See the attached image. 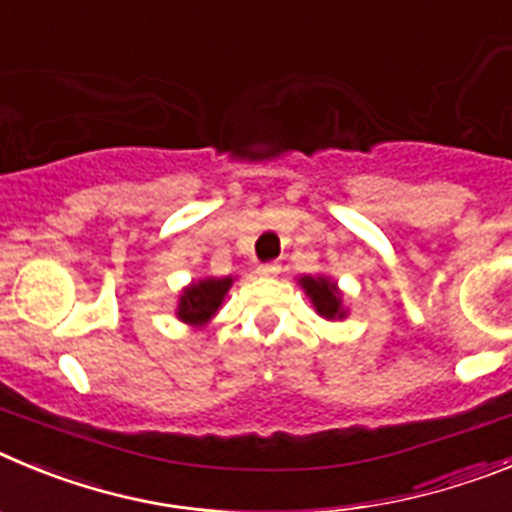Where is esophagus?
Listing matches in <instances>:
<instances>
[{
  "label": "esophagus",
  "instance_id": "34e87169",
  "mask_svg": "<svg viewBox=\"0 0 512 512\" xmlns=\"http://www.w3.org/2000/svg\"><path fill=\"white\" fill-rule=\"evenodd\" d=\"M256 271H259V274H264V277H274V274L279 271V264H277V261H269V264H259V266H256Z\"/></svg>",
  "mask_w": 512,
  "mask_h": 512
}]
</instances>
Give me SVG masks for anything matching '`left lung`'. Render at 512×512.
<instances>
[{"mask_svg": "<svg viewBox=\"0 0 512 512\" xmlns=\"http://www.w3.org/2000/svg\"><path fill=\"white\" fill-rule=\"evenodd\" d=\"M300 284L305 287V292L310 295L312 305L315 310L323 315V318L333 320V318H343L341 310V292L336 289V284L328 282V279H312V277H302Z\"/></svg>", "mask_w": 512, "mask_h": 512, "instance_id": "left-lung-1", "label": "left lung"}]
</instances>
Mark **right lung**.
Wrapping results in <instances>:
<instances>
[{
    "mask_svg": "<svg viewBox=\"0 0 512 512\" xmlns=\"http://www.w3.org/2000/svg\"><path fill=\"white\" fill-rule=\"evenodd\" d=\"M233 279H205V282H197L192 287L184 289L182 300H179V318L189 325H202L212 318L223 302L225 292L230 289Z\"/></svg>",
    "mask_w": 512,
    "mask_h": 512,
    "instance_id": "obj_1",
    "label": "right lung"
}]
</instances>
